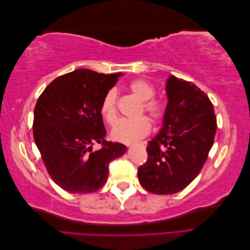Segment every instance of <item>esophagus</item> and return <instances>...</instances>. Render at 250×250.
Masks as SVG:
<instances>
[{"instance_id":"esophagus-1","label":"esophagus","mask_w":250,"mask_h":250,"mask_svg":"<svg viewBox=\"0 0 250 250\" xmlns=\"http://www.w3.org/2000/svg\"><path fill=\"white\" fill-rule=\"evenodd\" d=\"M129 147H133V146H140L142 148H146L147 146V142H140L138 144H130V145H128Z\"/></svg>"}]
</instances>
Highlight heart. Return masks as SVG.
<instances>
[{
  "label": "heart",
  "mask_w": 250,
  "mask_h": 250,
  "mask_svg": "<svg viewBox=\"0 0 250 250\" xmlns=\"http://www.w3.org/2000/svg\"><path fill=\"white\" fill-rule=\"evenodd\" d=\"M128 88L142 102L139 115L147 113L153 122H161L166 115V104L163 100L154 98V86L145 79H135L129 83ZM117 102L118 92L115 88H110L106 92L101 101V116L109 125L115 124L118 119ZM150 131V120L145 116H141L134 120H120L112 128L110 135L112 140L117 142L129 144L146 137Z\"/></svg>",
  "instance_id": "1"
}]
</instances>
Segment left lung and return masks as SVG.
I'll return each mask as SVG.
<instances>
[{"instance_id":"obj_1","label":"left lung","mask_w":250,"mask_h":250,"mask_svg":"<svg viewBox=\"0 0 250 250\" xmlns=\"http://www.w3.org/2000/svg\"><path fill=\"white\" fill-rule=\"evenodd\" d=\"M164 125L147 147V162L138 169L147 191L175 194L201 171L213 146L217 119L208 95L190 81L170 76Z\"/></svg>"}]
</instances>
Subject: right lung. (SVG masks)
<instances>
[{
  "label": "right lung",
  "mask_w": 250,
  "mask_h": 250,
  "mask_svg": "<svg viewBox=\"0 0 250 250\" xmlns=\"http://www.w3.org/2000/svg\"><path fill=\"white\" fill-rule=\"evenodd\" d=\"M122 73L80 69L53 80L34 108L33 137L51 178L73 194L99 190L108 165L125 153L123 144L107 142L100 112L104 95ZM95 142L102 148L93 151Z\"/></svg>",
  "instance_id": "1"
}]
</instances>
